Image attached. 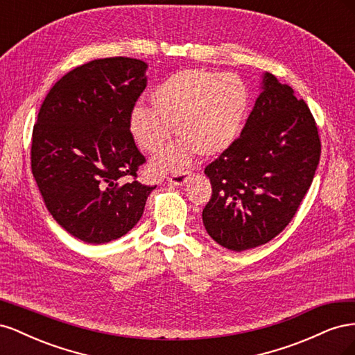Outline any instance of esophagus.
<instances>
[{"label":"esophagus","instance_id":"esophagus-1","mask_svg":"<svg viewBox=\"0 0 355 355\" xmlns=\"http://www.w3.org/2000/svg\"><path fill=\"white\" fill-rule=\"evenodd\" d=\"M189 178H191V171H180V173L171 175L168 178V182H170L171 185H175V187H182V185L187 184Z\"/></svg>","mask_w":355,"mask_h":355}]
</instances>
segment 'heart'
<instances>
[{
	"instance_id": "obj_1",
	"label": "heart",
	"mask_w": 355,
	"mask_h": 355,
	"mask_svg": "<svg viewBox=\"0 0 355 355\" xmlns=\"http://www.w3.org/2000/svg\"><path fill=\"white\" fill-rule=\"evenodd\" d=\"M153 108L136 106L130 132L145 151L157 154L176 128L179 144L154 158L155 175L184 168L192 157L223 154L237 141L250 111V92L234 73L184 69L168 75L149 93Z\"/></svg>"
}]
</instances>
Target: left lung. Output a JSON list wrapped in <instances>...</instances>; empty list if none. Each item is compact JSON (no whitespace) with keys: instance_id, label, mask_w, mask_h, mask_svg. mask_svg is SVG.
Returning a JSON list of instances; mask_svg holds the SVG:
<instances>
[{"instance_id":"left-lung-1","label":"left lung","mask_w":355,"mask_h":355,"mask_svg":"<svg viewBox=\"0 0 355 355\" xmlns=\"http://www.w3.org/2000/svg\"><path fill=\"white\" fill-rule=\"evenodd\" d=\"M261 90L241 136L204 170L213 188L204 228L234 252L271 241L287 227L321 154L314 116L293 89L265 72Z\"/></svg>"}]
</instances>
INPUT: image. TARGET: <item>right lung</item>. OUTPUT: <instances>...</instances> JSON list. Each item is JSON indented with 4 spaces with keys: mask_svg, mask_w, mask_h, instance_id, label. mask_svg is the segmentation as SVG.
Here are the masks:
<instances>
[{
    "mask_svg": "<svg viewBox=\"0 0 355 355\" xmlns=\"http://www.w3.org/2000/svg\"><path fill=\"white\" fill-rule=\"evenodd\" d=\"M146 69L130 58L92 60L63 75L40 108L32 175L51 216L84 243L123 237L155 189L123 182L145 163L128 123L146 87Z\"/></svg>",
    "mask_w": 355,
    "mask_h": 355,
    "instance_id": "1",
    "label": "right lung"
}]
</instances>
